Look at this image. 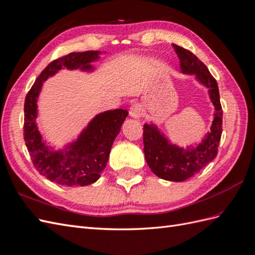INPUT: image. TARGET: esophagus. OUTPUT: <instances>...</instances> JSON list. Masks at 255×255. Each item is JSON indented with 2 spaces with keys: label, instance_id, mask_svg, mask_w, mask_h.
<instances>
[{
  "label": "esophagus",
  "instance_id": "34e87169",
  "mask_svg": "<svg viewBox=\"0 0 255 255\" xmlns=\"http://www.w3.org/2000/svg\"><path fill=\"white\" fill-rule=\"evenodd\" d=\"M142 115V109L139 104H133L131 108H129V116L134 119H138Z\"/></svg>",
  "mask_w": 255,
  "mask_h": 255
}]
</instances>
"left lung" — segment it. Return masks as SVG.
Here are the masks:
<instances>
[{"mask_svg":"<svg viewBox=\"0 0 255 255\" xmlns=\"http://www.w3.org/2000/svg\"><path fill=\"white\" fill-rule=\"evenodd\" d=\"M173 47L179 58L182 73L195 76L198 82L206 86L215 109L210 131L201 141L187 147L173 144L154 123L144 124L142 140L148 166L154 175L165 181L183 182L194 176L216 157L222 136L223 110L219 86L207 66L187 49L175 44H173Z\"/></svg>","mask_w":255,"mask_h":255,"instance_id":"8db88e82","label":"left lung"}]
</instances>
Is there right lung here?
Listing matches in <instances>:
<instances>
[{
  "label": "right lung",
  "mask_w": 255,
  "mask_h": 255,
  "mask_svg": "<svg viewBox=\"0 0 255 255\" xmlns=\"http://www.w3.org/2000/svg\"><path fill=\"white\" fill-rule=\"evenodd\" d=\"M105 52L70 53L52 61L39 78L24 101V140L31 160L42 176L63 186H86L95 183L107 165L110 149L128 115L124 109L107 110L96 115L76 139L56 149L43 137L36 123L38 101L43 83L61 69L93 72L92 64Z\"/></svg>",
  "instance_id": "obj_1"
}]
</instances>
